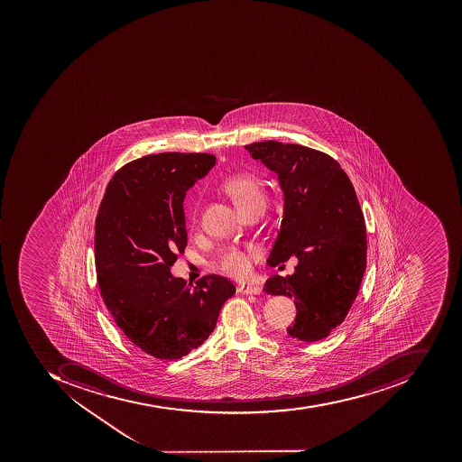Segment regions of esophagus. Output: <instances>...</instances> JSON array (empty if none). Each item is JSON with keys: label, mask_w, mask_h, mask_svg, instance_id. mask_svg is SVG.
<instances>
[{"label": "esophagus", "mask_w": 462, "mask_h": 462, "mask_svg": "<svg viewBox=\"0 0 462 462\" xmlns=\"http://www.w3.org/2000/svg\"><path fill=\"white\" fill-rule=\"evenodd\" d=\"M239 292L240 294L260 295L262 288L255 287V285H240Z\"/></svg>", "instance_id": "obj_1"}]
</instances>
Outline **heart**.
<instances>
[{"mask_svg": "<svg viewBox=\"0 0 462 462\" xmlns=\"http://www.w3.org/2000/svg\"><path fill=\"white\" fill-rule=\"evenodd\" d=\"M223 189L232 197L242 213L254 207H264V185L255 175L247 172L233 175L225 180ZM219 269L233 277H245L252 269V260L245 253L230 249L220 257Z\"/></svg>", "mask_w": 462, "mask_h": 462, "instance_id": "obj_1", "label": "heart"}]
</instances>
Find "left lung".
Here are the masks:
<instances>
[{"label": "left lung", "mask_w": 462, "mask_h": 462, "mask_svg": "<svg viewBox=\"0 0 462 462\" xmlns=\"http://www.w3.org/2000/svg\"><path fill=\"white\" fill-rule=\"evenodd\" d=\"M279 177L284 213L267 263L298 259L292 275H273L270 295L294 298L297 317L287 328L304 342L324 339L344 322L366 269V226L356 192L337 161L321 151L279 141L245 145Z\"/></svg>", "instance_id": "obj_1"}]
</instances>
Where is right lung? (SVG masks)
I'll return each instance as SVG.
<instances>
[{"instance_id": "right-lung-1", "label": "right lung", "mask_w": 462, "mask_h": 462, "mask_svg": "<svg viewBox=\"0 0 462 462\" xmlns=\"http://www.w3.org/2000/svg\"><path fill=\"white\" fill-rule=\"evenodd\" d=\"M217 162L212 154L161 152L131 161L106 188L96 217V273L103 301L145 354L175 360L208 339L236 292L209 274L195 285L170 267L187 247V190Z\"/></svg>"}]
</instances>
